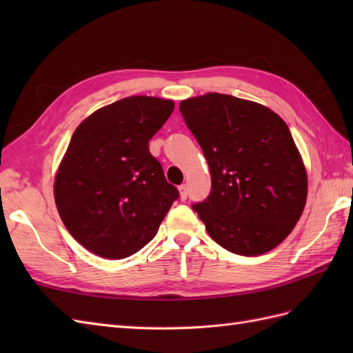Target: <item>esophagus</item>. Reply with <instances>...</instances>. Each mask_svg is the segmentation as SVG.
<instances>
[{"mask_svg":"<svg viewBox=\"0 0 353 353\" xmlns=\"http://www.w3.org/2000/svg\"><path fill=\"white\" fill-rule=\"evenodd\" d=\"M179 192H181V199H182V200L188 199V186H186V185H181V186H179Z\"/></svg>","mask_w":353,"mask_h":353,"instance_id":"1","label":"esophagus"}]
</instances>
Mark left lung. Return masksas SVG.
Segmentation results:
<instances>
[{
    "mask_svg": "<svg viewBox=\"0 0 353 353\" xmlns=\"http://www.w3.org/2000/svg\"><path fill=\"white\" fill-rule=\"evenodd\" d=\"M179 110L211 171L192 209L224 249L254 256L281 244L306 203V171L288 125L262 104L211 92Z\"/></svg>",
    "mask_w": 353,
    "mask_h": 353,
    "instance_id": "left-lung-1",
    "label": "left lung"
}]
</instances>
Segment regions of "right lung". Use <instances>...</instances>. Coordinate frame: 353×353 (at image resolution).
Instances as JSON below:
<instances>
[{"label":"right lung","mask_w":353,"mask_h":353,"mask_svg":"<svg viewBox=\"0 0 353 353\" xmlns=\"http://www.w3.org/2000/svg\"><path fill=\"white\" fill-rule=\"evenodd\" d=\"M171 100L133 95L89 115L74 132L54 182L59 215L81 245L108 259L139 252L179 199L148 141Z\"/></svg>","instance_id":"1"}]
</instances>
